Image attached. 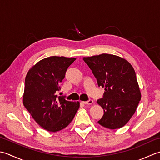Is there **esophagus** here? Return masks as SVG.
<instances>
[{
  "mask_svg": "<svg viewBox=\"0 0 160 160\" xmlns=\"http://www.w3.org/2000/svg\"><path fill=\"white\" fill-rule=\"evenodd\" d=\"M82 103L84 104H89V105H91V104H92L93 103V100H89L86 101V102H82Z\"/></svg>",
  "mask_w": 160,
  "mask_h": 160,
  "instance_id": "34e87169",
  "label": "esophagus"
}]
</instances>
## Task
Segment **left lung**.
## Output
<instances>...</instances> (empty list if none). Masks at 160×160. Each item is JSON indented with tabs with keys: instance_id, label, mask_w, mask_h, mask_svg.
<instances>
[{
	"instance_id": "obj_1",
	"label": "left lung",
	"mask_w": 160,
	"mask_h": 160,
	"mask_svg": "<svg viewBox=\"0 0 160 160\" xmlns=\"http://www.w3.org/2000/svg\"><path fill=\"white\" fill-rule=\"evenodd\" d=\"M99 87L104 88L103 98L97 103L104 109L98 121L109 129L122 128L130 120L141 100V92L133 67L126 59L113 54L102 53L84 57Z\"/></svg>"
}]
</instances>
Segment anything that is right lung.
Returning a JSON list of instances; mask_svg holds the SVG:
<instances>
[{"label":"right lung","instance_id":"add662e5","mask_svg":"<svg viewBox=\"0 0 160 160\" xmlns=\"http://www.w3.org/2000/svg\"><path fill=\"white\" fill-rule=\"evenodd\" d=\"M76 59L56 56L46 58L27 73L23 104L37 123L48 131L66 128L80 107L79 102L67 101L56 95L67 68Z\"/></svg>","mask_w":160,"mask_h":160}]
</instances>
